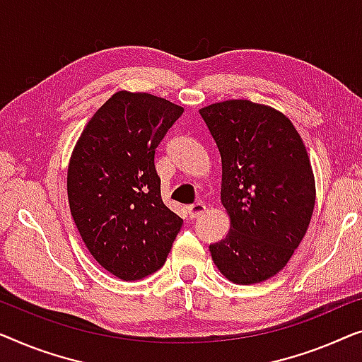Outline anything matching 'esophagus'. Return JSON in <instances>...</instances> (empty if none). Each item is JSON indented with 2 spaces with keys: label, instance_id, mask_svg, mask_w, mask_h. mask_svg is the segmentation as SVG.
<instances>
[{
  "label": "esophagus",
  "instance_id": "34e87169",
  "mask_svg": "<svg viewBox=\"0 0 362 362\" xmlns=\"http://www.w3.org/2000/svg\"><path fill=\"white\" fill-rule=\"evenodd\" d=\"M205 211H206V205H205V203H202V202H198V203H195V205L188 206V215H190V218L202 216Z\"/></svg>",
  "mask_w": 362,
  "mask_h": 362
}]
</instances>
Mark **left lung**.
Returning a JSON list of instances; mask_svg holds the SVG:
<instances>
[{
    "label": "left lung",
    "mask_w": 362,
    "mask_h": 362,
    "mask_svg": "<svg viewBox=\"0 0 362 362\" xmlns=\"http://www.w3.org/2000/svg\"><path fill=\"white\" fill-rule=\"evenodd\" d=\"M221 156L226 238L210 252L223 276L239 285L267 281L287 266L308 230L315 177L302 137L267 105L228 100L200 110Z\"/></svg>",
    "instance_id": "1"
}]
</instances>
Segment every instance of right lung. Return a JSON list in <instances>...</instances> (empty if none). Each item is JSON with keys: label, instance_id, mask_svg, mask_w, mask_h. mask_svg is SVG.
Returning a JSON list of instances; mask_svg holds the SVG:
<instances>
[{"label": "right lung", "instance_id": "obj_1", "mask_svg": "<svg viewBox=\"0 0 362 362\" xmlns=\"http://www.w3.org/2000/svg\"><path fill=\"white\" fill-rule=\"evenodd\" d=\"M183 108L115 93L81 131L67 172L70 213L105 271L131 282L164 266L183 220L164 205L154 154Z\"/></svg>", "mask_w": 362, "mask_h": 362}]
</instances>
